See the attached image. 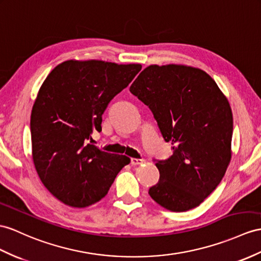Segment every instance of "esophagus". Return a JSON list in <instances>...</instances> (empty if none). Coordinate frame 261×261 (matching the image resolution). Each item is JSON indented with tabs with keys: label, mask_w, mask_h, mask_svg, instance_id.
<instances>
[{
	"label": "esophagus",
	"mask_w": 261,
	"mask_h": 261,
	"mask_svg": "<svg viewBox=\"0 0 261 261\" xmlns=\"http://www.w3.org/2000/svg\"><path fill=\"white\" fill-rule=\"evenodd\" d=\"M145 161L144 160H141V158H130V164L133 165V166H136V165H139V164H143Z\"/></svg>",
	"instance_id": "1"
}]
</instances>
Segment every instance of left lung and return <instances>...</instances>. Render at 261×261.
I'll use <instances>...</instances> for the list:
<instances>
[{"mask_svg":"<svg viewBox=\"0 0 261 261\" xmlns=\"http://www.w3.org/2000/svg\"><path fill=\"white\" fill-rule=\"evenodd\" d=\"M149 107L173 155L156 161L148 194L171 212L199 206L219 185L231 158L232 113L216 82L199 68L150 65L130 85Z\"/></svg>","mask_w":261,"mask_h":261,"instance_id":"1","label":"left lung"}]
</instances>
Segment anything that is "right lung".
I'll return each mask as SVG.
<instances>
[{"instance_id":"right-lung-1","label":"right lung","mask_w":261,"mask_h":261,"mask_svg":"<svg viewBox=\"0 0 261 261\" xmlns=\"http://www.w3.org/2000/svg\"><path fill=\"white\" fill-rule=\"evenodd\" d=\"M142 69L103 61H66L48 74L31 114L32 155L43 185L65 205L99 201L129 158L110 154L90 139L101 132L110 101Z\"/></svg>"}]
</instances>
